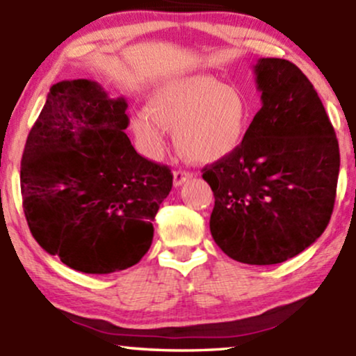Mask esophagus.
<instances>
[{
    "label": "esophagus",
    "mask_w": 356,
    "mask_h": 356,
    "mask_svg": "<svg viewBox=\"0 0 356 356\" xmlns=\"http://www.w3.org/2000/svg\"><path fill=\"white\" fill-rule=\"evenodd\" d=\"M189 179H192V172H189V170H182V169L175 170V172H174V186L175 187L182 186V184L189 181Z\"/></svg>",
    "instance_id": "1"
}]
</instances>
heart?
Returning <instances> with one entry per match:
<instances>
[{
	"instance_id": "obj_1",
	"label": "heart",
	"mask_w": 356,
	"mask_h": 356,
	"mask_svg": "<svg viewBox=\"0 0 356 356\" xmlns=\"http://www.w3.org/2000/svg\"><path fill=\"white\" fill-rule=\"evenodd\" d=\"M251 124V105L236 85H222L207 75L167 81L150 95L147 110L130 122L140 152L159 157L167 129L175 130V145L199 164L222 161L243 145Z\"/></svg>"
}]
</instances>
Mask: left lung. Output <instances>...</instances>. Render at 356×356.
Segmentation results:
<instances>
[{
	"instance_id": "8db88e82",
	"label": "left lung",
	"mask_w": 356,
	"mask_h": 356,
	"mask_svg": "<svg viewBox=\"0 0 356 356\" xmlns=\"http://www.w3.org/2000/svg\"><path fill=\"white\" fill-rule=\"evenodd\" d=\"M263 107L243 145L204 167L214 192L211 234L232 259L277 264L323 234L340 172L334 129L312 81L291 61L254 65Z\"/></svg>"
}]
</instances>
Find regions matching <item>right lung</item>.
<instances>
[{
  "mask_svg": "<svg viewBox=\"0 0 356 356\" xmlns=\"http://www.w3.org/2000/svg\"><path fill=\"white\" fill-rule=\"evenodd\" d=\"M125 112L124 97L110 99L97 81L63 80L28 134L19 174L28 226L75 271L108 275L137 264L172 189L169 167L130 144Z\"/></svg>",
  "mask_w": 356,
  "mask_h": 356,
  "instance_id": "obj_1",
  "label": "right lung"
}]
</instances>
